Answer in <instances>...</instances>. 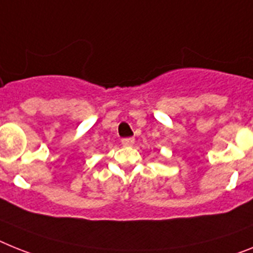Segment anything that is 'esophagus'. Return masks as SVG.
Segmentation results:
<instances>
[{
	"mask_svg": "<svg viewBox=\"0 0 253 253\" xmlns=\"http://www.w3.org/2000/svg\"><path fill=\"white\" fill-rule=\"evenodd\" d=\"M133 143H135V139H133V137H126V139H122L123 146H132Z\"/></svg>",
	"mask_w": 253,
	"mask_h": 253,
	"instance_id": "34e87169",
	"label": "esophagus"
}]
</instances>
